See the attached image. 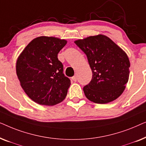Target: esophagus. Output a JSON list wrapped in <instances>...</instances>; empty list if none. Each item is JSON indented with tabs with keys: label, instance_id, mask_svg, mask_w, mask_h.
Segmentation results:
<instances>
[{
	"label": "esophagus",
	"instance_id": "34e87169",
	"mask_svg": "<svg viewBox=\"0 0 146 146\" xmlns=\"http://www.w3.org/2000/svg\"><path fill=\"white\" fill-rule=\"evenodd\" d=\"M72 80L74 82H76L77 81V76H73L72 78Z\"/></svg>",
	"mask_w": 146,
	"mask_h": 146
}]
</instances>
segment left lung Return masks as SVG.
Masks as SVG:
<instances>
[{
    "instance_id": "obj_1",
    "label": "left lung",
    "mask_w": 146,
    "mask_h": 146,
    "mask_svg": "<svg viewBox=\"0 0 146 146\" xmlns=\"http://www.w3.org/2000/svg\"><path fill=\"white\" fill-rule=\"evenodd\" d=\"M74 42L86 55L92 72L91 81L83 88L86 97L96 104L117 98L129 79L130 64L125 52L102 35Z\"/></svg>"
}]
</instances>
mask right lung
<instances>
[{
  "label": "right lung",
  "instance_id": "obj_1",
  "mask_svg": "<svg viewBox=\"0 0 146 146\" xmlns=\"http://www.w3.org/2000/svg\"><path fill=\"white\" fill-rule=\"evenodd\" d=\"M65 40L40 36L33 40L19 56L17 74L24 91L39 104L54 106L64 100L70 86L58 54Z\"/></svg>",
  "mask_w": 146,
  "mask_h": 146
}]
</instances>
